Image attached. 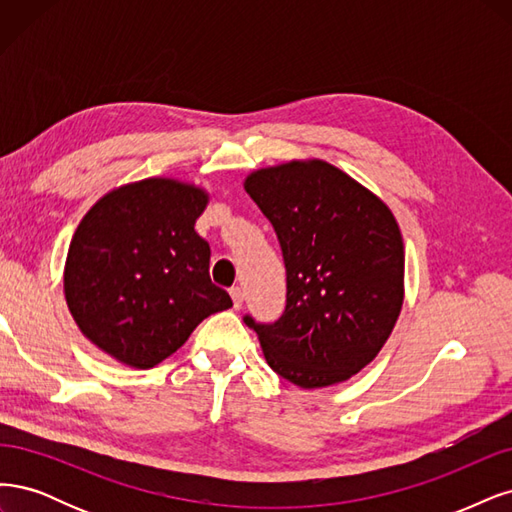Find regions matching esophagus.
I'll return each instance as SVG.
<instances>
[{"mask_svg":"<svg viewBox=\"0 0 512 512\" xmlns=\"http://www.w3.org/2000/svg\"><path fill=\"white\" fill-rule=\"evenodd\" d=\"M229 295H232V300H234V308H240L242 300H244L242 289L240 287H232V289H229Z\"/></svg>","mask_w":512,"mask_h":512,"instance_id":"obj_1","label":"esophagus"}]
</instances>
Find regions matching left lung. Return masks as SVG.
I'll return each mask as SVG.
<instances>
[{"instance_id":"1","label":"left lung","mask_w":512,"mask_h":512,"mask_svg":"<svg viewBox=\"0 0 512 512\" xmlns=\"http://www.w3.org/2000/svg\"><path fill=\"white\" fill-rule=\"evenodd\" d=\"M283 251L287 306L253 327L268 366L302 389L346 381L383 349L404 302V244L385 202L321 159L246 176Z\"/></svg>"}]
</instances>
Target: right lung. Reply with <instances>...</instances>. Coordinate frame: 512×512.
<instances>
[{
    "instance_id": "1",
    "label": "right lung",
    "mask_w": 512,
    "mask_h": 512,
    "mask_svg": "<svg viewBox=\"0 0 512 512\" xmlns=\"http://www.w3.org/2000/svg\"><path fill=\"white\" fill-rule=\"evenodd\" d=\"M208 193L146 178L106 193L80 221L63 291L80 332L131 368H153L232 298L210 280V246L195 221Z\"/></svg>"
}]
</instances>
